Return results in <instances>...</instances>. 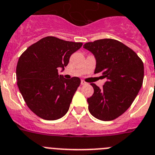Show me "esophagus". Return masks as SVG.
Here are the masks:
<instances>
[{
    "mask_svg": "<svg viewBox=\"0 0 155 155\" xmlns=\"http://www.w3.org/2000/svg\"><path fill=\"white\" fill-rule=\"evenodd\" d=\"M86 84H87V83L84 80H81V85H86Z\"/></svg>",
    "mask_w": 155,
    "mask_h": 155,
    "instance_id": "34e87169",
    "label": "esophagus"
}]
</instances>
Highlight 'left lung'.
<instances>
[{"label":"left lung","mask_w":155,"mask_h":155,"mask_svg":"<svg viewBox=\"0 0 155 155\" xmlns=\"http://www.w3.org/2000/svg\"><path fill=\"white\" fill-rule=\"evenodd\" d=\"M94 55V73L106 78L103 88L91 83L94 94L87 98L91 115L102 121H111L130 107L143 80V63L127 46L113 39H102L83 45Z\"/></svg>","instance_id":"8db88e82"}]
</instances>
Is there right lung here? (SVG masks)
<instances>
[{
	"label": "right lung",
	"instance_id": "add662e5",
	"mask_svg": "<svg viewBox=\"0 0 155 155\" xmlns=\"http://www.w3.org/2000/svg\"><path fill=\"white\" fill-rule=\"evenodd\" d=\"M82 43L47 37L32 44L18 59L17 84L29 109L45 120H57L69 109L80 84L79 77L66 79L58 75L69 61L70 56Z\"/></svg>",
	"mask_w": 155,
	"mask_h": 155
}]
</instances>
